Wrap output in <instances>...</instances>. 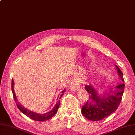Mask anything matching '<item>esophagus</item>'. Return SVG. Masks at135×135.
Instances as JSON below:
<instances>
[{"mask_svg":"<svg viewBox=\"0 0 135 135\" xmlns=\"http://www.w3.org/2000/svg\"><path fill=\"white\" fill-rule=\"evenodd\" d=\"M79 88L80 87L79 84H78L76 81H73V82H72L71 83L70 89H71L72 91H76L79 89Z\"/></svg>","mask_w":135,"mask_h":135,"instance_id":"34e87169","label":"esophagus"}]
</instances>
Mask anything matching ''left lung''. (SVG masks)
I'll list each match as a JSON object with an SVG mask.
<instances>
[{
	"label": "left lung",
	"instance_id": "8db88e82",
	"mask_svg": "<svg viewBox=\"0 0 135 135\" xmlns=\"http://www.w3.org/2000/svg\"><path fill=\"white\" fill-rule=\"evenodd\" d=\"M119 76L124 82L123 74L120 69L115 65ZM125 84L121 83L116 87H112L103 96L98 94L94 87L86 85V90L89 94V100L82 108V113L89 120L98 121L108 117L117 110L123 97Z\"/></svg>",
	"mask_w": 135,
	"mask_h": 135
}]
</instances>
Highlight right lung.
<instances>
[{
	"mask_svg": "<svg viewBox=\"0 0 135 135\" xmlns=\"http://www.w3.org/2000/svg\"><path fill=\"white\" fill-rule=\"evenodd\" d=\"M11 89H12V94H13V97H14V99L15 100V102H16V104L18 108L22 113H23L24 114H25L28 117H29L30 118L32 119L33 120L35 121H46V120H49L50 118H51L53 115H54L56 113H57L58 109L60 106V99L61 98V97L63 95L64 93L65 92V90H64L63 91H61V94L60 95V96L59 97V99L57 98V102L56 103V104L55 105V106L53 108L52 110L49 112H47L46 113L44 114H38V113H36L35 112H33L30 111L29 110H27L26 109V108H25L22 105L21 103H17V97L15 95V94L14 92V80L13 79H12V83H11Z\"/></svg>",
	"mask_w": 135,
	"mask_h": 135,
	"instance_id": "right-lung-1",
	"label": "right lung"
}]
</instances>
